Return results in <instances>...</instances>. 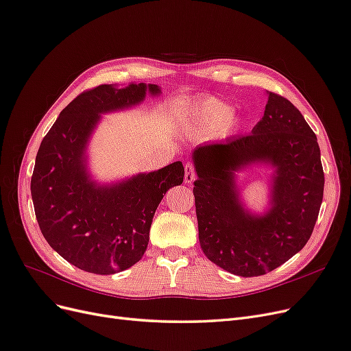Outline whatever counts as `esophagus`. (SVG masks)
<instances>
[{
	"label": "esophagus",
	"instance_id": "1",
	"mask_svg": "<svg viewBox=\"0 0 351 351\" xmlns=\"http://www.w3.org/2000/svg\"><path fill=\"white\" fill-rule=\"evenodd\" d=\"M195 178H196V174H195V167L192 165V164H186L184 165V182L186 183H193L195 182Z\"/></svg>",
	"mask_w": 351,
	"mask_h": 351
}]
</instances>
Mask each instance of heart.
I'll return each mask as SVG.
<instances>
[{"instance_id":"b5f03b06","label":"heart","mask_w":351,"mask_h":351,"mask_svg":"<svg viewBox=\"0 0 351 351\" xmlns=\"http://www.w3.org/2000/svg\"><path fill=\"white\" fill-rule=\"evenodd\" d=\"M189 124L197 132L221 129L232 132L240 123L239 117L231 114V107L217 98H205L195 102L189 111Z\"/></svg>"}]
</instances>
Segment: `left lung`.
<instances>
[{"label":"left lung","mask_w":351,"mask_h":351,"mask_svg":"<svg viewBox=\"0 0 351 351\" xmlns=\"http://www.w3.org/2000/svg\"><path fill=\"white\" fill-rule=\"evenodd\" d=\"M267 107L252 134L200 146L193 154L199 241L205 256L240 277L278 268L311 239L324 197L321 151L302 112L267 90ZM278 169L273 208L253 217L239 205L234 171L252 162Z\"/></svg>","instance_id":"left-lung-1"}]
</instances>
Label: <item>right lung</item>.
I'll return each instance as SVG.
<instances>
[{
	"mask_svg": "<svg viewBox=\"0 0 351 351\" xmlns=\"http://www.w3.org/2000/svg\"><path fill=\"white\" fill-rule=\"evenodd\" d=\"M146 90L161 92L145 83L82 92L39 146L30 182L39 228L52 249L86 272L110 275L139 262L159 202L169 187L183 183L180 161L112 187L95 186L84 169V147L99 114L139 104Z\"/></svg>",
	"mask_w": 351,
	"mask_h": 351,
	"instance_id": "obj_1",
	"label": "right lung"
}]
</instances>
